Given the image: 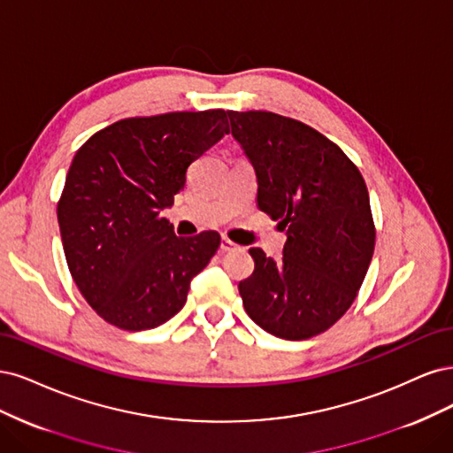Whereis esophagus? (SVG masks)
Here are the masks:
<instances>
[{
	"label": "esophagus",
	"mask_w": 453,
	"mask_h": 453,
	"mask_svg": "<svg viewBox=\"0 0 453 453\" xmlns=\"http://www.w3.org/2000/svg\"><path fill=\"white\" fill-rule=\"evenodd\" d=\"M233 248H235V242H231L229 239H222V244H220L222 252H229V250H233Z\"/></svg>",
	"instance_id": "esophagus-1"
}]
</instances>
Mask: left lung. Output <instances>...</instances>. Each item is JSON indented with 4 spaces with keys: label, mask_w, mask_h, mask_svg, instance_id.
Here are the masks:
<instances>
[{
    "label": "left lung",
    "mask_w": 453,
    "mask_h": 453,
    "mask_svg": "<svg viewBox=\"0 0 453 453\" xmlns=\"http://www.w3.org/2000/svg\"><path fill=\"white\" fill-rule=\"evenodd\" d=\"M254 164L257 209L286 229L282 259L250 248L254 273L239 294L254 322L286 341L327 331L352 306L376 229L359 169L314 127L269 111H227Z\"/></svg>",
    "instance_id": "obj_1"
}]
</instances>
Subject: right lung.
I'll return each instance as SVG.
<instances>
[{"mask_svg": "<svg viewBox=\"0 0 453 453\" xmlns=\"http://www.w3.org/2000/svg\"><path fill=\"white\" fill-rule=\"evenodd\" d=\"M224 134V109L134 116L99 129L73 157L58 224L73 280L107 324L154 329L184 306L220 235L177 237L159 214Z\"/></svg>", "mask_w": 453, "mask_h": 453, "instance_id": "right-lung-1", "label": "right lung"}]
</instances>
